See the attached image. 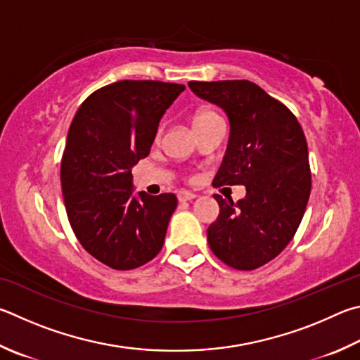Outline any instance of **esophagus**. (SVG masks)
I'll return each instance as SVG.
<instances>
[{"mask_svg":"<svg viewBox=\"0 0 360 360\" xmlns=\"http://www.w3.org/2000/svg\"><path fill=\"white\" fill-rule=\"evenodd\" d=\"M176 198H179L180 202H188V200H193L194 198H196V194L191 191H179L176 193Z\"/></svg>","mask_w":360,"mask_h":360,"instance_id":"esophagus-1","label":"esophagus"}]
</instances>
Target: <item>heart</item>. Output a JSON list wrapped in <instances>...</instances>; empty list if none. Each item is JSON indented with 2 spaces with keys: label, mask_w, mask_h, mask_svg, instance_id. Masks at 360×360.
<instances>
[{
  "label": "heart",
  "mask_w": 360,
  "mask_h": 360,
  "mask_svg": "<svg viewBox=\"0 0 360 360\" xmlns=\"http://www.w3.org/2000/svg\"><path fill=\"white\" fill-rule=\"evenodd\" d=\"M215 117H218V115H217V113H213V112H209V110L199 112V113H196V115H194V120H193V124H198V123H202V122H207V120H210V118H215Z\"/></svg>",
  "instance_id": "1"
}]
</instances>
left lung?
<instances>
[{"label":"left lung","instance_id":"left-lung-1","mask_svg":"<svg viewBox=\"0 0 360 360\" xmlns=\"http://www.w3.org/2000/svg\"><path fill=\"white\" fill-rule=\"evenodd\" d=\"M188 85L229 117L228 150L213 186L247 188L237 204L213 194L219 215L207 229L210 250L232 269L262 267L292 240L310 198L304 129L285 104L250 80H193Z\"/></svg>","mask_w":360,"mask_h":360}]
</instances>
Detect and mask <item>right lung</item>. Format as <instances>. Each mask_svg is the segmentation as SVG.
Here are the masks:
<instances>
[{"instance_id":"right-lung-1","label":"right lung","mask_w":360,"mask_h":360,"mask_svg":"<svg viewBox=\"0 0 360 360\" xmlns=\"http://www.w3.org/2000/svg\"><path fill=\"white\" fill-rule=\"evenodd\" d=\"M185 85L118 80L93 91L75 113L61 158L68 219L88 253L115 270L160 253L176 209L172 193L132 194L131 169L148 156L160 120Z\"/></svg>"}]
</instances>
